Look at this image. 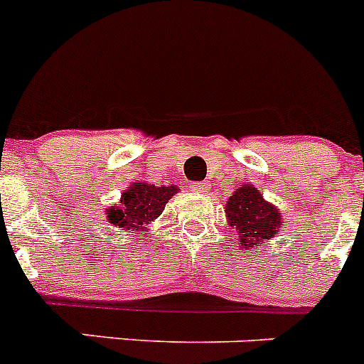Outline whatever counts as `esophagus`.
<instances>
[{
    "instance_id": "obj_1",
    "label": "esophagus",
    "mask_w": 364,
    "mask_h": 364,
    "mask_svg": "<svg viewBox=\"0 0 364 364\" xmlns=\"http://www.w3.org/2000/svg\"><path fill=\"white\" fill-rule=\"evenodd\" d=\"M208 188H210V185L205 181H196L190 185V190H192L193 193H205Z\"/></svg>"
}]
</instances>
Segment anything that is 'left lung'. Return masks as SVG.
<instances>
[{"instance_id":"8db88e82","label":"left lung","mask_w":364,"mask_h":364,"mask_svg":"<svg viewBox=\"0 0 364 364\" xmlns=\"http://www.w3.org/2000/svg\"><path fill=\"white\" fill-rule=\"evenodd\" d=\"M224 210L230 226H235L240 235V244L246 250H255L264 240L269 242L282 226V215L277 206L264 201L253 185H242L237 188Z\"/></svg>"}]
</instances>
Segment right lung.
<instances>
[{
    "instance_id": "1",
    "label": "right lung",
    "mask_w": 364,
    "mask_h": 364,
    "mask_svg": "<svg viewBox=\"0 0 364 364\" xmlns=\"http://www.w3.org/2000/svg\"><path fill=\"white\" fill-rule=\"evenodd\" d=\"M178 192V186H154L147 183H132L122 193L120 206L107 210V220L118 228L140 232L145 224L161 215L168 199Z\"/></svg>"
}]
</instances>
